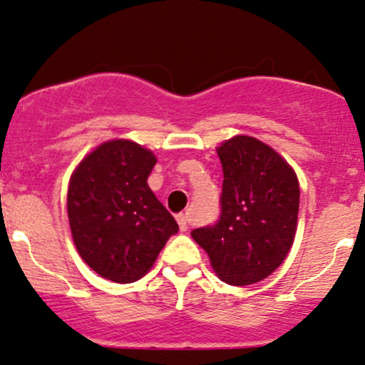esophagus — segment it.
<instances>
[{"label":"esophagus","mask_w":365,"mask_h":365,"mask_svg":"<svg viewBox=\"0 0 365 365\" xmlns=\"http://www.w3.org/2000/svg\"><path fill=\"white\" fill-rule=\"evenodd\" d=\"M176 222H178V227L182 232H185L187 228H189V218H187V215H183V213L176 215Z\"/></svg>","instance_id":"34e87169"}]
</instances>
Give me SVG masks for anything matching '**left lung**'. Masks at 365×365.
I'll list each match as a JSON object with an SVG mask.
<instances>
[{"instance_id":"left-lung-1","label":"left lung","mask_w":365,"mask_h":365,"mask_svg":"<svg viewBox=\"0 0 365 365\" xmlns=\"http://www.w3.org/2000/svg\"><path fill=\"white\" fill-rule=\"evenodd\" d=\"M216 152L223 168L222 213L215 225L190 235L223 282L247 286L277 270L289 253L299 183L286 159L253 137L237 135Z\"/></svg>"}]
</instances>
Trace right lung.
Instances as JSON below:
<instances>
[{
    "label": "right lung",
    "mask_w": 365,
    "mask_h": 365,
    "mask_svg": "<svg viewBox=\"0 0 365 365\" xmlns=\"http://www.w3.org/2000/svg\"><path fill=\"white\" fill-rule=\"evenodd\" d=\"M158 163L131 140H110L88 154L71 176L67 213L78 253L91 270L119 284L142 279L178 232L147 185Z\"/></svg>",
    "instance_id": "1"
}]
</instances>
